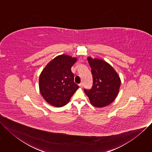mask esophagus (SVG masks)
Returning a JSON list of instances; mask_svg holds the SVG:
<instances>
[{
    "mask_svg": "<svg viewBox=\"0 0 152 152\" xmlns=\"http://www.w3.org/2000/svg\"><path fill=\"white\" fill-rule=\"evenodd\" d=\"M79 86H80V88H82V87H83V83H79Z\"/></svg>",
    "mask_w": 152,
    "mask_h": 152,
    "instance_id": "esophagus-1",
    "label": "esophagus"
}]
</instances>
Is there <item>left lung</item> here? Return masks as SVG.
Returning a JSON list of instances; mask_svg holds the SVG:
<instances>
[{
  "label": "left lung",
  "mask_w": 152,
  "mask_h": 152,
  "mask_svg": "<svg viewBox=\"0 0 152 152\" xmlns=\"http://www.w3.org/2000/svg\"><path fill=\"white\" fill-rule=\"evenodd\" d=\"M91 68L93 86L90 90L84 89V92L91 103L102 107L111 103L117 97L121 80L114 68L106 62L88 58Z\"/></svg>",
  "instance_id": "left-lung-1"
}]
</instances>
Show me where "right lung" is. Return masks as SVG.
<instances>
[{"label":"right lung","mask_w":152,"mask_h":152,"mask_svg":"<svg viewBox=\"0 0 152 152\" xmlns=\"http://www.w3.org/2000/svg\"><path fill=\"white\" fill-rule=\"evenodd\" d=\"M76 61V58L69 55H59L42 71L39 78V91L50 104L55 107L67 104L79 88L71 70Z\"/></svg>","instance_id":"obj_1"}]
</instances>
